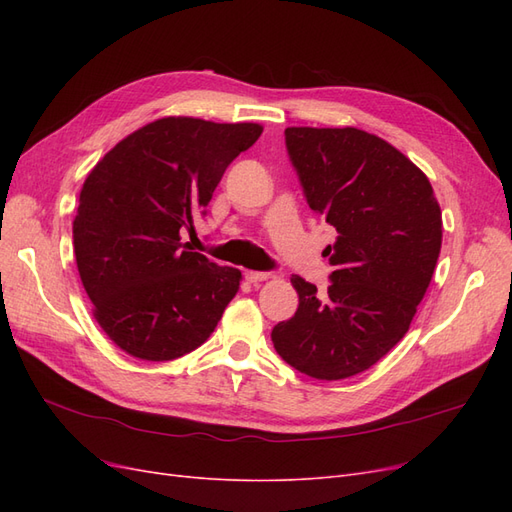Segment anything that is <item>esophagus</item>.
<instances>
[{"instance_id":"34e87169","label":"esophagus","mask_w":512,"mask_h":512,"mask_svg":"<svg viewBox=\"0 0 512 512\" xmlns=\"http://www.w3.org/2000/svg\"><path fill=\"white\" fill-rule=\"evenodd\" d=\"M245 280L250 284H260V282H267L269 280V273H262V271H245Z\"/></svg>"}]
</instances>
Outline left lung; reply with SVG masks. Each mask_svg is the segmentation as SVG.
<instances>
[{
	"instance_id": "8db88e82",
	"label": "left lung",
	"mask_w": 512,
	"mask_h": 512,
	"mask_svg": "<svg viewBox=\"0 0 512 512\" xmlns=\"http://www.w3.org/2000/svg\"><path fill=\"white\" fill-rule=\"evenodd\" d=\"M307 205L337 230L324 250L327 292L292 275L299 309L275 324L282 359L316 380L376 365L410 329L442 247V211L427 175L359 128H286Z\"/></svg>"
}]
</instances>
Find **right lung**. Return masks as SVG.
Listing matches in <instances>:
<instances>
[{
    "mask_svg": "<svg viewBox=\"0 0 512 512\" xmlns=\"http://www.w3.org/2000/svg\"><path fill=\"white\" fill-rule=\"evenodd\" d=\"M260 123L162 117L119 141L87 175L72 222L76 267L94 318L141 361H173L205 344L241 271L181 243L228 164Z\"/></svg>",
    "mask_w": 512,
    "mask_h": 512,
    "instance_id": "right-lung-1",
    "label": "right lung"
}]
</instances>
